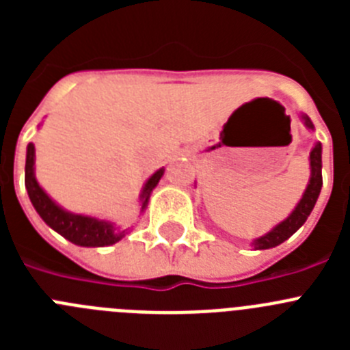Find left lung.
<instances>
[{
  "label": "left lung",
  "instance_id": "left-lung-1",
  "mask_svg": "<svg viewBox=\"0 0 350 350\" xmlns=\"http://www.w3.org/2000/svg\"><path fill=\"white\" fill-rule=\"evenodd\" d=\"M303 120H305V126L308 129H314V124H312V120L307 116H303ZM321 152H323L321 144H315V147L312 148L310 152V182H308L307 189L303 193V198L299 200L296 208L293 210V213H291L286 221L275 226L270 233L254 240L256 249H271V247L280 245L282 242H286L291 234L296 233L305 224L307 217L310 215L312 208H314L315 202H317V198H319L321 187H323V173H321L323 161H321Z\"/></svg>",
  "mask_w": 350,
  "mask_h": 350
}]
</instances>
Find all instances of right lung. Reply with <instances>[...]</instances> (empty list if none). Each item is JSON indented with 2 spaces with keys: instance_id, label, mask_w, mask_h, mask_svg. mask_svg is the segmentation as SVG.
I'll use <instances>...</instances> for the list:
<instances>
[{
  "instance_id": "right-lung-1",
  "label": "right lung",
  "mask_w": 350,
  "mask_h": 350,
  "mask_svg": "<svg viewBox=\"0 0 350 350\" xmlns=\"http://www.w3.org/2000/svg\"><path fill=\"white\" fill-rule=\"evenodd\" d=\"M165 170L161 168L154 173L152 177L148 178L147 184L142 193V210L147 206L150 193L161 180ZM26 189L29 194V200L35 206L36 212L40 213V217L51 226L52 230L63 234L66 240L71 243L82 247H105L112 245V243L119 242L120 238L124 237L126 231H117L112 226V222L100 221V219L88 217V215H79V213H71L63 210L61 206L55 205L47 193L42 189L35 178V145H27L26 154Z\"/></svg>"
}]
</instances>
